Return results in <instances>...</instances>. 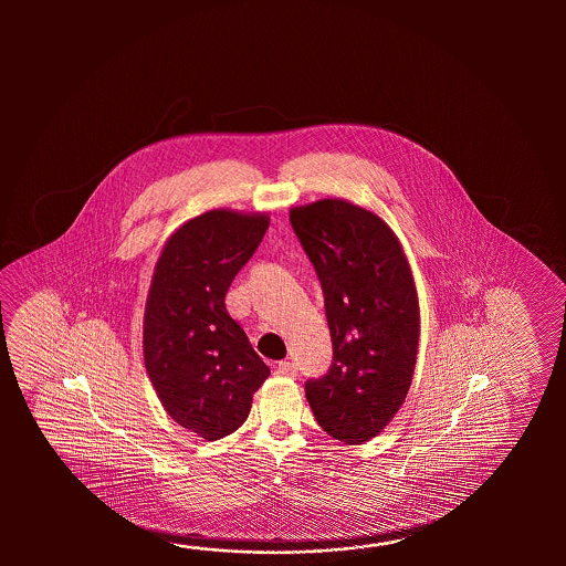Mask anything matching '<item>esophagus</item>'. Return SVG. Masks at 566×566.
Masks as SVG:
<instances>
[{
    "label": "esophagus",
    "mask_w": 566,
    "mask_h": 566,
    "mask_svg": "<svg viewBox=\"0 0 566 566\" xmlns=\"http://www.w3.org/2000/svg\"><path fill=\"white\" fill-rule=\"evenodd\" d=\"M275 374L277 376H295L297 368L291 361H279L277 366H275Z\"/></svg>",
    "instance_id": "1"
}]
</instances>
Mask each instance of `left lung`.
Wrapping results in <instances>:
<instances>
[{
  "label": "left lung",
  "mask_w": 566,
  "mask_h": 566,
  "mask_svg": "<svg viewBox=\"0 0 566 566\" xmlns=\"http://www.w3.org/2000/svg\"><path fill=\"white\" fill-rule=\"evenodd\" d=\"M319 277L334 361L305 397L325 433L360 446L382 433L409 395L421 315L395 230L364 206L324 198L289 210Z\"/></svg>",
  "instance_id": "obj_1"
}]
</instances>
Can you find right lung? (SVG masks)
Masks as SVG:
<instances>
[{
	"label": "right lung",
	"instance_id": "right-lung-1",
	"mask_svg": "<svg viewBox=\"0 0 566 566\" xmlns=\"http://www.w3.org/2000/svg\"><path fill=\"white\" fill-rule=\"evenodd\" d=\"M269 222L266 212L208 210L169 237L154 269L144 313L145 370L169 417L205 441L247 421L254 392L271 374L224 305Z\"/></svg>",
	"mask_w": 566,
	"mask_h": 566
}]
</instances>
